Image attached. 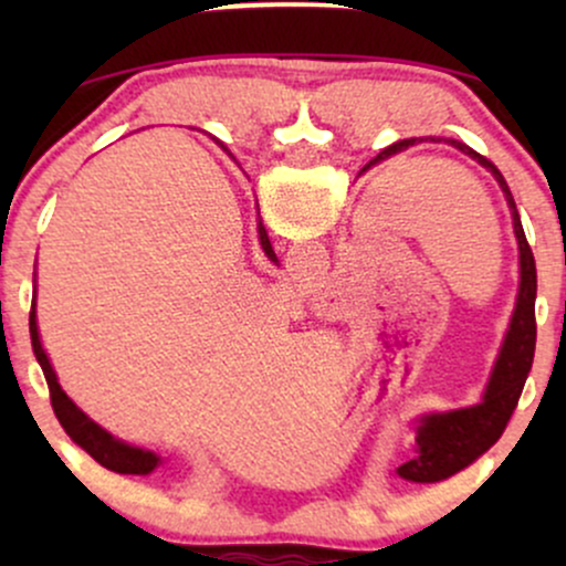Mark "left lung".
<instances>
[{"label":"left lung","mask_w":566,"mask_h":566,"mask_svg":"<svg viewBox=\"0 0 566 566\" xmlns=\"http://www.w3.org/2000/svg\"><path fill=\"white\" fill-rule=\"evenodd\" d=\"M418 138L409 140H396L394 146L382 148L365 170H369L378 161H386L396 157V154L407 151L409 146H415ZM458 151H463L465 157L492 172V178L497 180L503 188L505 201L511 207L513 218V233H516L518 242V295H516V308H513L509 333H505L503 348H500L495 369H492L490 382H486L484 399L479 405L465 407V409H452V412H433L426 415L418 426V450L420 454L409 463L399 465V476L409 479V482H441V479H450L452 473L469 469L476 458L490 450L492 444L500 439V433L509 426L513 409L518 405V396H522L524 382L532 369V356H535V337H537V324H535V297H537V271H535V258L524 237L522 218H518L516 201H513L509 184L500 175V170L492 165L490 159L476 154L473 148L465 146L460 140H450ZM361 170V172H365Z\"/></svg>","instance_id":"left-lung-1"}]
</instances>
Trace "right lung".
<instances>
[{
  "mask_svg": "<svg viewBox=\"0 0 566 566\" xmlns=\"http://www.w3.org/2000/svg\"><path fill=\"white\" fill-rule=\"evenodd\" d=\"M258 233H261L263 252L276 263V255H274V250H271L269 233H265L263 223L258 226ZM29 333H31V346H34L36 361H39V367H42L44 380H48V386H50V401H53L55 418L61 420L63 431H66L69 437L90 454V458L97 460L103 469L116 471V473H135V476H146V473H151L154 469H157V465L161 463V458L157 452L140 450V447H129V444H125V441L114 439L112 433L103 431L101 426L93 423V420H90L87 415H84L82 409L76 407L66 394H63L61 382H57V378H55V369H53V365H50L48 354H44L42 340H39L34 305H31Z\"/></svg>",
  "mask_w": 566,
  "mask_h": 566,
  "instance_id": "right-lung-1",
  "label": "right lung"
}]
</instances>
